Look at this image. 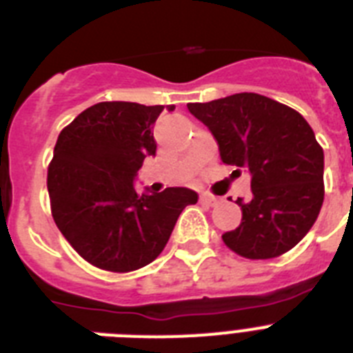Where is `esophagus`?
<instances>
[{"instance_id":"obj_1","label":"esophagus","mask_w":353,"mask_h":353,"mask_svg":"<svg viewBox=\"0 0 353 353\" xmlns=\"http://www.w3.org/2000/svg\"><path fill=\"white\" fill-rule=\"evenodd\" d=\"M199 201L205 205H208V207H214V205L217 203V198H214V196H210V194H201L199 196Z\"/></svg>"}]
</instances>
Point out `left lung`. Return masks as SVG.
Here are the masks:
<instances>
[{
  "label": "left lung",
  "instance_id": "left-lung-1",
  "mask_svg": "<svg viewBox=\"0 0 353 353\" xmlns=\"http://www.w3.org/2000/svg\"><path fill=\"white\" fill-rule=\"evenodd\" d=\"M187 109L208 127L221 161L251 174V199H236L242 223L224 233V244L249 260L295 248L323 203V150L310 123L295 109L258 93Z\"/></svg>",
  "mask_w": 353,
  "mask_h": 353
}]
</instances>
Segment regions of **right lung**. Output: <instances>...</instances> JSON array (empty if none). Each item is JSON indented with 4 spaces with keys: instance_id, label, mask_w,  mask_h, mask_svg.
<instances>
[{
    "instance_id": "right-lung-1",
    "label": "right lung",
    "mask_w": 353,
    "mask_h": 353,
    "mask_svg": "<svg viewBox=\"0 0 353 353\" xmlns=\"http://www.w3.org/2000/svg\"><path fill=\"white\" fill-rule=\"evenodd\" d=\"M162 109L99 102L56 141L48 171L52 217L68 244L102 270L130 272L152 263L183 208L198 201L187 187L136 192L139 168L157 150L154 123Z\"/></svg>"
}]
</instances>
